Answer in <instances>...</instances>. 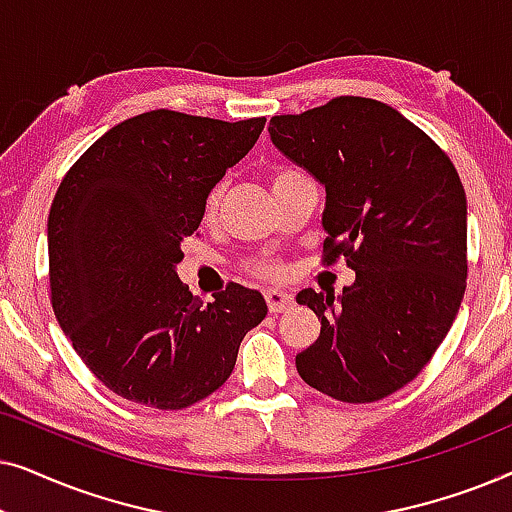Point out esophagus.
<instances>
[{
	"label": "esophagus",
	"mask_w": 512,
	"mask_h": 512,
	"mask_svg": "<svg viewBox=\"0 0 512 512\" xmlns=\"http://www.w3.org/2000/svg\"><path fill=\"white\" fill-rule=\"evenodd\" d=\"M265 303H268V310L272 314H279L284 310H289L293 305V296L286 291H279V289H268L265 291Z\"/></svg>",
	"instance_id": "obj_1"
}]
</instances>
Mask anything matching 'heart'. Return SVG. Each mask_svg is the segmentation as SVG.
<instances>
[{
	"mask_svg": "<svg viewBox=\"0 0 512 512\" xmlns=\"http://www.w3.org/2000/svg\"><path fill=\"white\" fill-rule=\"evenodd\" d=\"M296 174H300V172L289 170V167H279V170L272 172V177H270L272 188L284 184L286 179L296 177ZM221 198H223V186H214L212 191L207 193L205 202H202V221L212 223L216 219V214H219V207H221ZM249 270L254 272V275L265 277V279H277L284 275V265L279 261H256L249 265Z\"/></svg>",
	"mask_w": 512,
	"mask_h": 512,
	"instance_id": "b5f03b06",
	"label": "heart"
}]
</instances>
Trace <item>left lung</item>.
Listing matches in <instances>:
<instances>
[{"instance_id":"left-lung-1","label":"left lung","mask_w":512,"mask_h":512,"mask_svg":"<svg viewBox=\"0 0 512 512\" xmlns=\"http://www.w3.org/2000/svg\"><path fill=\"white\" fill-rule=\"evenodd\" d=\"M270 139L326 188V263L356 272L340 296L300 291L321 319L296 356L303 380L345 403H373L415 380L466 291V193L452 160L389 104L335 97L272 116Z\"/></svg>"}]
</instances>
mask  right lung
Wrapping results in <instances>:
<instances>
[{
	"label": "right lung",
	"mask_w": 512,
	"mask_h": 512,
	"mask_svg": "<svg viewBox=\"0 0 512 512\" xmlns=\"http://www.w3.org/2000/svg\"><path fill=\"white\" fill-rule=\"evenodd\" d=\"M263 125L146 111L104 132L62 179L48 214L53 312L114 394L158 410L202 401L268 314L261 293L240 284L202 305L177 275L207 193Z\"/></svg>",
	"instance_id": "add662e5"
}]
</instances>
